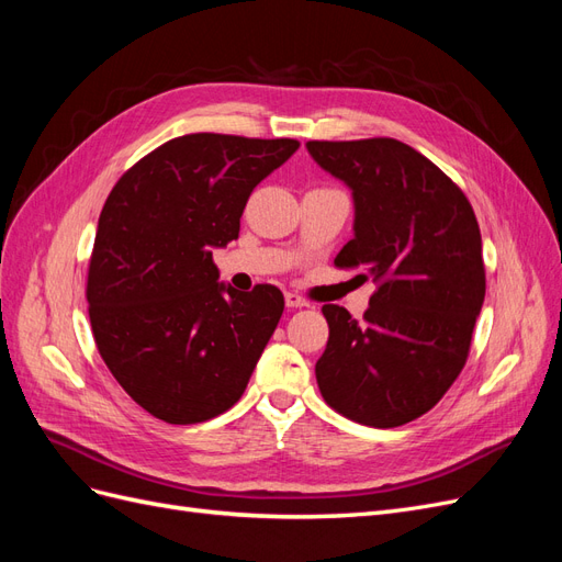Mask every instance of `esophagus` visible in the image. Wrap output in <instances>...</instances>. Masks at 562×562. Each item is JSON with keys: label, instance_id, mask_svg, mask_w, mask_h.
Listing matches in <instances>:
<instances>
[{"label": "esophagus", "instance_id": "obj_1", "mask_svg": "<svg viewBox=\"0 0 562 562\" xmlns=\"http://www.w3.org/2000/svg\"><path fill=\"white\" fill-rule=\"evenodd\" d=\"M285 307H291V310H300V307H310V302L304 300L302 295H297V293H285Z\"/></svg>", "mask_w": 562, "mask_h": 562}]
</instances>
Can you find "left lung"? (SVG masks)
<instances>
[{"label": "left lung", "mask_w": 562, "mask_h": 562, "mask_svg": "<svg viewBox=\"0 0 562 562\" xmlns=\"http://www.w3.org/2000/svg\"><path fill=\"white\" fill-rule=\"evenodd\" d=\"M307 151L353 199V239L335 265L378 283L363 321L323 304L321 396L366 427H401L431 411L467 363L485 300L479 223L464 192L401 140H310Z\"/></svg>", "instance_id": "obj_1"}]
</instances>
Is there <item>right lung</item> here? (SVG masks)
<instances>
[{
  "instance_id": "1",
  "label": "right lung",
  "mask_w": 562,
  "mask_h": 562,
  "mask_svg": "<svg viewBox=\"0 0 562 562\" xmlns=\"http://www.w3.org/2000/svg\"><path fill=\"white\" fill-rule=\"evenodd\" d=\"M297 140L192 133L119 178L89 262L95 347L126 394L168 424L217 417L241 398L283 314L279 288L217 281L213 250L239 236L250 192Z\"/></svg>"
}]
</instances>
